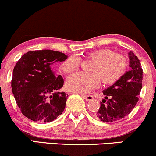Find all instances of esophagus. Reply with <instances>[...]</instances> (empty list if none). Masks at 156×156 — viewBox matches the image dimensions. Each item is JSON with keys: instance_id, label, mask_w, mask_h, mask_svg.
<instances>
[{"instance_id": "esophagus-1", "label": "esophagus", "mask_w": 156, "mask_h": 156, "mask_svg": "<svg viewBox=\"0 0 156 156\" xmlns=\"http://www.w3.org/2000/svg\"><path fill=\"white\" fill-rule=\"evenodd\" d=\"M82 97L87 101H92L93 99V96L90 95V94H88V95H82Z\"/></svg>"}]
</instances>
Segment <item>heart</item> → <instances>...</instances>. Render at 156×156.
Masks as SVG:
<instances>
[{
    "instance_id": "heart-1",
    "label": "heart",
    "mask_w": 156,
    "mask_h": 156,
    "mask_svg": "<svg viewBox=\"0 0 156 156\" xmlns=\"http://www.w3.org/2000/svg\"><path fill=\"white\" fill-rule=\"evenodd\" d=\"M86 58L94 61L92 74L76 73L69 76L66 87L69 91L78 93H87L99 86L101 80L105 85H112L119 81L125 74L128 62L125 57L118 55L108 49L97 50L87 53ZM80 58L73 55L67 58L61 65L65 73L74 72L79 67Z\"/></svg>"
}]
</instances>
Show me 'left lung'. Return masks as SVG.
Returning <instances> with one entry per match:
<instances>
[{
  "label": "left lung",
  "mask_w": 156,
  "mask_h": 156,
  "mask_svg": "<svg viewBox=\"0 0 156 156\" xmlns=\"http://www.w3.org/2000/svg\"><path fill=\"white\" fill-rule=\"evenodd\" d=\"M130 70L125 73L119 81L105 90V99L96 117L102 122H117L126 117L136 105L142 87L143 71L139 58L129 52Z\"/></svg>",
  "instance_id": "1"
}]
</instances>
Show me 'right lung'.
<instances>
[{
  "label": "right lung",
  "instance_id": "add662e5",
  "mask_svg": "<svg viewBox=\"0 0 156 156\" xmlns=\"http://www.w3.org/2000/svg\"><path fill=\"white\" fill-rule=\"evenodd\" d=\"M67 55L51 50L30 51L22 55L13 69L12 93L25 117L34 122H49L65 108L68 94L58 90L64 85L52 65Z\"/></svg>",
  "mask_w": 156,
  "mask_h": 156
}]
</instances>
